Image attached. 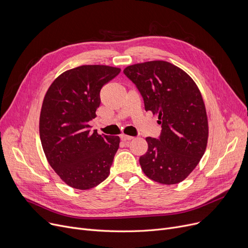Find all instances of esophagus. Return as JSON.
I'll use <instances>...</instances> for the list:
<instances>
[{
	"label": "esophagus",
	"instance_id": "34e87169",
	"mask_svg": "<svg viewBox=\"0 0 248 248\" xmlns=\"http://www.w3.org/2000/svg\"><path fill=\"white\" fill-rule=\"evenodd\" d=\"M121 139L124 140V141H126V140H131L134 139V137H131V136H126V135H122L121 136Z\"/></svg>",
	"mask_w": 248,
	"mask_h": 248
}]
</instances>
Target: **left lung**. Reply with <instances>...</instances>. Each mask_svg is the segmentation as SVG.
I'll return each instance as SVG.
<instances>
[{
    "mask_svg": "<svg viewBox=\"0 0 248 248\" xmlns=\"http://www.w3.org/2000/svg\"><path fill=\"white\" fill-rule=\"evenodd\" d=\"M124 73L140 90L146 110L158 114L162 124L159 140L146 139L141 170L160 184H178L196 168L207 147L209 129L200 90L184 70L163 60L129 65Z\"/></svg>",
    "mask_w": 248,
    "mask_h": 248,
    "instance_id": "8db88e82",
    "label": "left lung"
}]
</instances>
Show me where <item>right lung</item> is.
Wrapping results in <instances>:
<instances>
[{"label": "right lung", "mask_w": 248, "mask_h": 248, "mask_svg": "<svg viewBox=\"0 0 248 248\" xmlns=\"http://www.w3.org/2000/svg\"><path fill=\"white\" fill-rule=\"evenodd\" d=\"M121 72L108 65H82L61 73L44 96L39 132L46 159L68 186L96 187L109 175L120 137L90 131L96 116L99 93Z\"/></svg>", "instance_id": "obj_1"}]
</instances>
